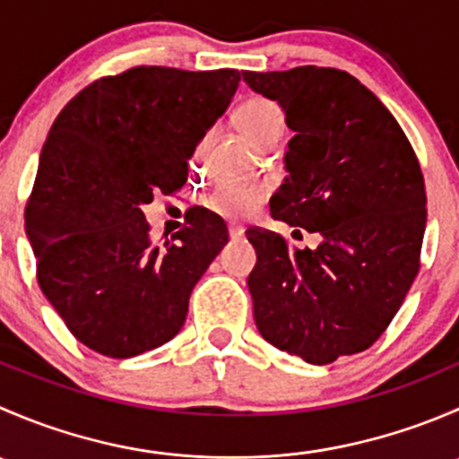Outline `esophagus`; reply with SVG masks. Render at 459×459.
Segmentation results:
<instances>
[{
	"mask_svg": "<svg viewBox=\"0 0 459 459\" xmlns=\"http://www.w3.org/2000/svg\"><path fill=\"white\" fill-rule=\"evenodd\" d=\"M229 235H230V239H242L244 229L242 226H229Z\"/></svg>",
	"mask_w": 459,
	"mask_h": 459,
	"instance_id": "1",
	"label": "esophagus"
}]
</instances>
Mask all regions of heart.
I'll list each match as a JSON object with an SVG mask.
<instances>
[{"label": "heart", "mask_w": 459, "mask_h": 459, "mask_svg": "<svg viewBox=\"0 0 459 459\" xmlns=\"http://www.w3.org/2000/svg\"><path fill=\"white\" fill-rule=\"evenodd\" d=\"M238 122L242 131L247 133L248 140L262 143L271 135L284 131V115L281 108L271 100L255 97L248 100L242 108L238 110ZM264 197H266V188L257 186V184H217L211 193L206 195V204L211 211L220 212L224 217H248L262 206Z\"/></svg>", "instance_id": "heart-1"}]
</instances>
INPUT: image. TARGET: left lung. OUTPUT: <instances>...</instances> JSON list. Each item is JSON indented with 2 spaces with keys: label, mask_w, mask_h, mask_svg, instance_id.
Wrapping results in <instances>:
<instances>
[{
  "label": "left lung",
  "mask_w": 459,
  "mask_h": 459,
  "mask_svg": "<svg viewBox=\"0 0 459 459\" xmlns=\"http://www.w3.org/2000/svg\"><path fill=\"white\" fill-rule=\"evenodd\" d=\"M242 75L280 101L295 131L271 215L322 235L316 251H299L280 233L247 230L257 253L248 290L259 333L308 364L367 351L420 271L427 191L418 155L386 106L346 71Z\"/></svg>",
  "instance_id": "obj_1"
}]
</instances>
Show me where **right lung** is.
Listing matches in <instances>:
<instances>
[{"label":"right lung","instance_id":"right-lung-1","mask_svg":"<svg viewBox=\"0 0 459 459\" xmlns=\"http://www.w3.org/2000/svg\"><path fill=\"white\" fill-rule=\"evenodd\" d=\"M239 80L235 68L135 66L88 84L50 126L26 235L41 293L95 353L126 359L173 340L193 286L229 242L208 212L152 242L142 206L186 184L197 142Z\"/></svg>","mask_w":459,"mask_h":459}]
</instances>
